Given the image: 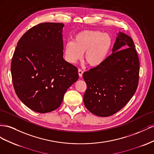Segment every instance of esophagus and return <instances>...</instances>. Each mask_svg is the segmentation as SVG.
<instances>
[{"label": "esophagus", "instance_id": "34e87169", "mask_svg": "<svg viewBox=\"0 0 154 154\" xmlns=\"http://www.w3.org/2000/svg\"><path fill=\"white\" fill-rule=\"evenodd\" d=\"M78 73H79V76L80 77H82V74H83V71L81 69H78Z\"/></svg>", "mask_w": 154, "mask_h": 154}]
</instances>
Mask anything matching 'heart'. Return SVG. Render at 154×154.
<instances>
[{"mask_svg": "<svg viewBox=\"0 0 154 154\" xmlns=\"http://www.w3.org/2000/svg\"><path fill=\"white\" fill-rule=\"evenodd\" d=\"M113 39L108 33L98 30H83L75 35L73 41L65 44L64 57L71 64L76 63L82 57L91 67L103 64L110 54Z\"/></svg>", "mask_w": 154, "mask_h": 154, "instance_id": "heart-1", "label": "heart"}]
</instances>
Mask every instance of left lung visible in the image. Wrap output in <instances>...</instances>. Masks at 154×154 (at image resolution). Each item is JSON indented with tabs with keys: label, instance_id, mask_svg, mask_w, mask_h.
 <instances>
[{
	"label": "left lung",
	"instance_id": "1",
	"mask_svg": "<svg viewBox=\"0 0 154 154\" xmlns=\"http://www.w3.org/2000/svg\"><path fill=\"white\" fill-rule=\"evenodd\" d=\"M139 74V60L132 38L119 32L106 60L83 73L87 85L83 97L86 108L97 116L113 115L134 95Z\"/></svg>",
	"mask_w": 154,
	"mask_h": 154
}]
</instances>
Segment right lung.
I'll use <instances>...</instances> for the list:
<instances>
[{"label":"right lung","instance_id":"add662e5","mask_svg":"<svg viewBox=\"0 0 154 154\" xmlns=\"http://www.w3.org/2000/svg\"><path fill=\"white\" fill-rule=\"evenodd\" d=\"M63 23L33 26L20 38L11 64L17 95L38 113L58 108L66 91L79 79L77 67L63 59Z\"/></svg>","mask_w":154,"mask_h":154}]
</instances>
